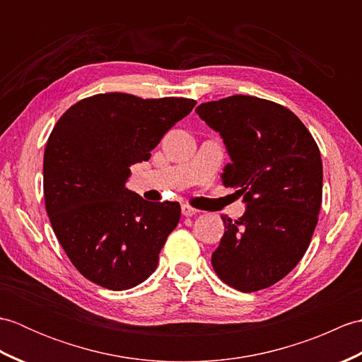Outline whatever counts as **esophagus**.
I'll return each mask as SVG.
<instances>
[{
    "instance_id": "34e87169",
    "label": "esophagus",
    "mask_w": 362,
    "mask_h": 362,
    "mask_svg": "<svg viewBox=\"0 0 362 362\" xmlns=\"http://www.w3.org/2000/svg\"><path fill=\"white\" fill-rule=\"evenodd\" d=\"M182 214H183V216H187V218H191V216H194V214H197V210L193 209V206L183 204L182 205Z\"/></svg>"
}]
</instances>
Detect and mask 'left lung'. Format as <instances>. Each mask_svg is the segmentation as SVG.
<instances>
[{"label": "left lung", "mask_w": 362, "mask_h": 362, "mask_svg": "<svg viewBox=\"0 0 362 362\" xmlns=\"http://www.w3.org/2000/svg\"><path fill=\"white\" fill-rule=\"evenodd\" d=\"M199 118L221 135L230 163L224 185L243 196L245 213L213 252L214 271L243 292L286 276L308 249L322 204V158L316 141L286 107L235 95L204 103Z\"/></svg>", "instance_id": "left-lung-1"}]
</instances>
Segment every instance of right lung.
Masks as SVG:
<instances>
[{
    "mask_svg": "<svg viewBox=\"0 0 362 362\" xmlns=\"http://www.w3.org/2000/svg\"><path fill=\"white\" fill-rule=\"evenodd\" d=\"M194 99L95 95L70 107L48 138L45 205L54 233L78 271L99 286L124 291L156 271L179 202H148L126 188L130 166L151 151Z\"/></svg>",
    "mask_w": 362,
    "mask_h": 362,
    "instance_id": "right-lung-1",
    "label": "right lung"
}]
</instances>
